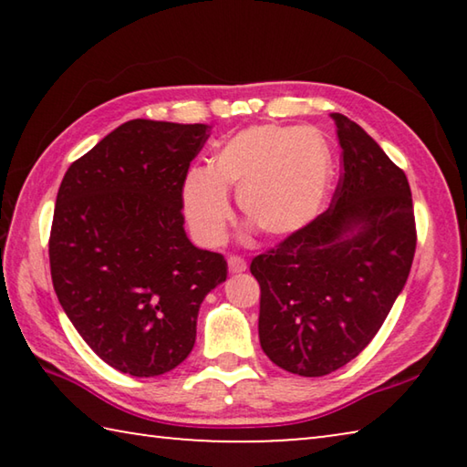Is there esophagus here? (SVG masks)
Here are the masks:
<instances>
[{
	"instance_id": "obj_1",
	"label": "esophagus",
	"mask_w": 467,
	"mask_h": 467,
	"mask_svg": "<svg viewBox=\"0 0 467 467\" xmlns=\"http://www.w3.org/2000/svg\"><path fill=\"white\" fill-rule=\"evenodd\" d=\"M244 270H247V262H244L243 257H236V255L228 257V272H231V274H241Z\"/></svg>"
}]
</instances>
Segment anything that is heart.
I'll list each match as a JSON object with an SVG mask.
<instances>
[{
    "label": "heart",
    "instance_id": "b5f03b06",
    "mask_svg": "<svg viewBox=\"0 0 467 467\" xmlns=\"http://www.w3.org/2000/svg\"><path fill=\"white\" fill-rule=\"evenodd\" d=\"M334 158L315 130L253 125L224 140L208 169H192L183 181V208L197 241L223 243L236 192L241 216L267 239L298 233L326 203Z\"/></svg>",
    "mask_w": 467,
    "mask_h": 467
}]
</instances>
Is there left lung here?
<instances>
[{"label": "left lung", "instance_id": "1", "mask_svg": "<svg viewBox=\"0 0 467 467\" xmlns=\"http://www.w3.org/2000/svg\"><path fill=\"white\" fill-rule=\"evenodd\" d=\"M342 175L329 208L251 262L259 342L274 365L323 377L365 350L404 288L416 251L406 172L368 133L331 113Z\"/></svg>", "mask_w": 467, "mask_h": 467}]
</instances>
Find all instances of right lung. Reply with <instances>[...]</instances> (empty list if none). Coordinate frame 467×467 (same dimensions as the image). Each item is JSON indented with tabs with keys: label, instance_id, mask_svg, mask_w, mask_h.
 Returning <instances> with one entry per match:
<instances>
[{
	"label": "right lung",
	"instance_id": "1",
	"mask_svg": "<svg viewBox=\"0 0 467 467\" xmlns=\"http://www.w3.org/2000/svg\"><path fill=\"white\" fill-rule=\"evenodd\" d=\"M208 125L133 119L72 162L49 236L53 288L99 357L121 373L156 377L195 344L205 295L226 259L183 228V181Z\"/></svg>",
	"mask_w": 467,
	"mask_h": 467
}]
</instances>
